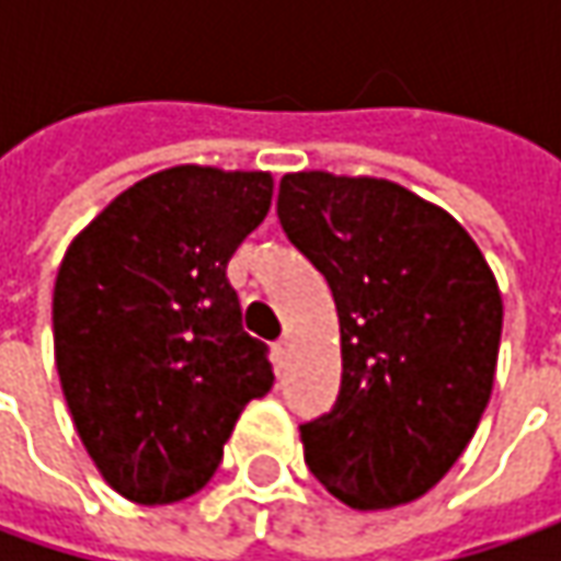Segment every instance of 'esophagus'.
Listing matches in <instances>:
<instances>
[{
  "label": "esophagus",
  "instance_id": "1",
  "mask_svg": "<svg viewBox=\"0 0 561 561\" xmlns=\"http://www.w3.org/2000/svg\"><path fill=\"white\" fill-rule=\"evenodd\" d=\"M293 350V336L284 334L277 343H274V358H277V365H284L287 362V356H290Z\"/></svg>",
  "mask_w": 561,
  "mask_h": 561
}]
</instances>
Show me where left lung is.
Masks as SVG:
<instances>
[{"label": "left lung", "instance_id": "1", "mask_svg": "<svg viewBox=\"0 0 561 561\" xmlns=\"http://www.w3.org/2000/svg\"><path fill=\"white\" fill-rule=\"evenodd\" d=\"M277 218L328 277L343 380L334 409L302 424L312 474L358 512L424 496L484 415L503 293L446 208L387 178L293 171Z\"/></svg>", "mask_w": 561, "mask_h": 561}]
</instances>
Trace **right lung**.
Segmentation results:
<instances>
[{"instance_id":"obj_1","label":"right lung","mask_w":561,"mask_h":561,"mask_svg":"<svg viewBox=\"0 0 561 561\" xmlns=\"http://www.w3.org/2000/svg\"><path fill=\"white\" fill-rule=\"evenodd\" d=\"M271 193L268 171L164 168L105 205L58 265L61 393L102 481L130 503L203 490L249 399L274 383L227 280Z\"/></svg>"}]
</instances>
